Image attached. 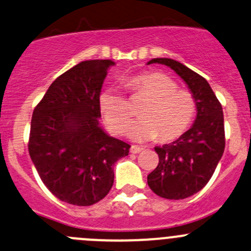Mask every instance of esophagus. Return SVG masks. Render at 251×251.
<instances>
[{"instance_id": "34e87169", "label": "esophagus", "mask_w": 251, "mask_h": 251, "mask_svg": "<svg viewBox=\"0 0 251 251\" xmlns=\"http://www.w3.org/2000/svg\"><path fill=\"white\" fill-rule=\"evenodd\" d=\"M143 150L142 147H138V145H132L130 147V152L132 154H138V152H140Z\"/></svg>"}]
</instances>
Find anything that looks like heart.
Instances as JSON below:
<instances>
[{"label": "heart", "mask_w": 251, "mask_h": 251, "mask_svg": "<svg viewBox=\"0 0 251 251\" xmlns=\"http://www.w3.org/2000/svg\"><path fill=\"white\" fill-rule=\"evenodd\" d=\"M133 92L149 100L140 109V118L132 123L128 135L134 142L159 138L168 143L185 134L197 111V103L187 90H180L175 80L163 73H143L129 78ZM100 109L106 124L116 134H123L133 111L127 97L116 88H107L100 95Z\"/></svg>", "instance_id": "1"}]
</instances>
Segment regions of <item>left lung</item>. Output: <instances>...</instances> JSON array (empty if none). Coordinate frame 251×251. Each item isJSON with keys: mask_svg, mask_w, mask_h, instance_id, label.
Returning a JSON list of instances; mask_svg holds the SVG:
<instances>
[{"mask_svg": "<svg viewBox=\"0 0 251 251\" xmlns=\"http://www.w3.org/2000/svg\"><path fill=\"white\" fill-rule=\"evenodd\" d=\"M155 63L173 69L185 81L197 103V117L192 127L175 142L155 147L159 164L148 175V185L157 196L183 200L207 185L223 155V109L209 83L201 75L173 59H151L148 65Z\"/></svg>", "mask_w": 251, "mask_h": 251, "instance_id": "1", "label": "left lung"}]
</instances>
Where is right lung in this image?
I'll list each match as a JSON object with an SVG mask.
<instances>
[{"label":"right lung","instance_id":"add662e5","mask_svg":"<svg viewBox=\"0 0 251 251\" xmlns=\"http://www.w3.org/2000/svg\"><path fill=\"white\" fill-rule=\"evenodd\" d=\"M112 60L81 61L55 78L33 111L28 142L43 183L60 201L91 206L114 181L130 145L100 127V94Z\"/></svg>","mask_w":251,"mask_h":251}]
</instances>
